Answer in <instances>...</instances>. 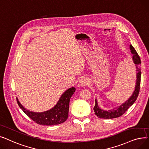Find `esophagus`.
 <instances>
[{
    "mask_svg": "<svg viewBox=\"0 0 149 149\" xmlns=\"http://www.w3.org/2000/svg\"><path fill=\"white\" fill-rule=\"evenodd\" d=\"M89 83V81L88 79H86V78H83L80 81H79V85L81 87L83 86H86L88 85V84Z\"/></svg>",
    "mask_w": 149,
    "mask_h": 149,
    "instance_id": "esophagus-1",
    "label": "esophagus"
}]
</instances>
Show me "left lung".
I'll use <instances>...</instances> for the list:
<instances>
[{
  "label": "left lung",
  "instance_id": "1",
  "mask_svg": "<svg viewBox=\"0 0 149 149\" xmlns=\"http://www.w3.org/2000/svg\"><path fill=\"white\" fill-rule=\"evenodd\" d=\"M130 49L131 50V53L133 54V60L134 64L136 67V72H138L136 74V82L135 86V89L132 94V96L128 100L126 101L124 104L119 106L118 107L113 109L112 110H110L109 111H105L102 109H101L97 105V101L95 100V105L93 108L95 111V115L100 118L104 119H113L122 116L124 113L128 110V109L134 104L138 96L139 90H140V84H141V59L138 54L137 53L135 49L133 47L130 45Z\"/></svg>",
  "mask_w": 149,
  "mask_h": 149
}]
</instances>
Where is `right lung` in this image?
I'll return each mask as SVG.
<instances>
[{
    "instance_id": "right-lung-1",
    "label": "right lung",
    "mask_w": 149,
    "mask_h": 149,
    "mask_svg": "<svg viewBox=\"0 0 149 149\" xmlns=\"http://www.w3.org/2000/svg\"><path fill=\"white\" fill-rule=\"evenodd\" d=\"M75 91L74 87L68 89L62 94L58 102L53 109L42 113L33 112L26 110L19 102L17 98L16 100L20 108L33 121L40 125H54L60 124L67 119L70 100Z\"/></svg>"
}]
</instances>
